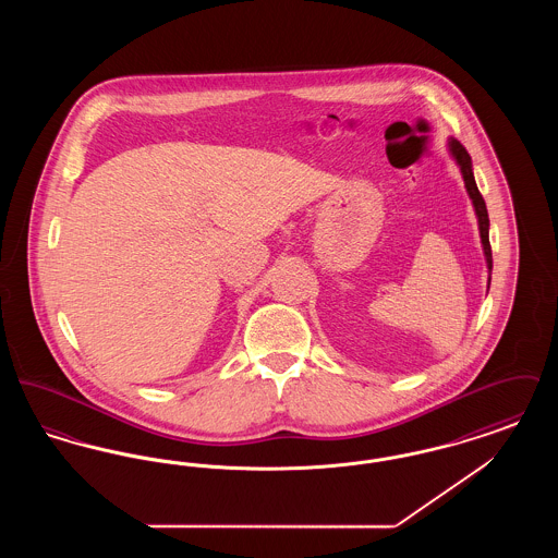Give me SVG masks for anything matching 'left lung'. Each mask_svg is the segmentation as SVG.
<instances>
[{"label": "left lung", "instance_id": "left-lung-1", "mask_svg": "<svg viewBox=\"0 0 558 558\" xmlns=\"http://www.w3.org/2000/svg\"><path fill=\"white\" fill-rule=\"evenodd\" d=\"M448 146H450L451 157L456 159L458 167H460V173H462V178H464V186H466V192H469V196H471V201H473V207H475V213H477L481 244H483V253H485L487 269L492 271L489 217H487V207H485V201H483V196H481V192H478L477 184H475V175H473V162H471V155H469V153H466V148H464V146H462L458 140H453V137H451L450 142H448ZM487 289H489V287H487Z\"/></svg>", "mask_w": 558, "mask_h": 558}]
</instances>
